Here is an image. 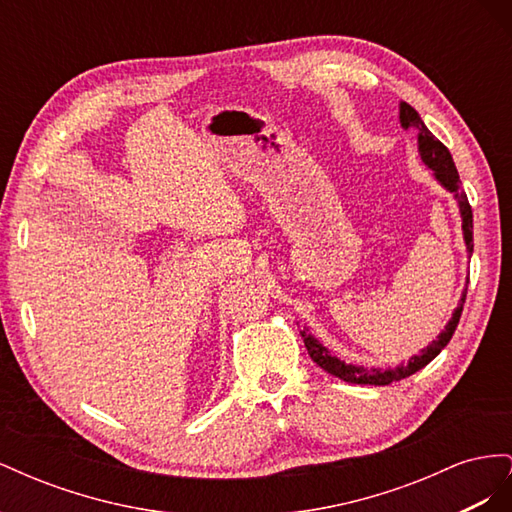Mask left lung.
<instances>
[{"instance_id": "8db88e82", "label": "left lung", "mask_w": 512, "mask_h": 512, "mask_svg": "<svg viewBox=\"0 0 512 512\" xmlns=\"http://www.w3.org/2000/svg\"><path fill=\"white\" fill-rule=\"evenodd\" d=\"M399 121L401 126H404L406 130L408 128H414L418 132V153H421V160L425 162V166L429 170H433V175H436V179L444 185V188L448 192H453L455 200L459 203V211H461V228H463V239H466V247L468 252L472 256V250H474V237H472V207L468 203V196L466 192L461 190V179H459V173H457V166L453 162V156L451 151H448L436 136H433L427 126L423 123L421 115H418L414 108L408 104V102H401L399 104ZM466 294H468V288L463 290L461 294V301L457 305V309L453 312V318L448 320V324L444 327V331L438 335V339H433V342L421 350V354L412 356V359L404 365H397L395 369H376V367H356V365H348L344 361H339L337 356H333L329 352V348H324L318 339L307 333V329L301 331V337L305 342V348L309 352V356H312V361L322 367L327 374L335 376V378H342L344 382H352V384H374V386H386L391 382H397V380H404L412 374H416L418 369H423L425 365H429L436 356L442 352V348L451 342V337L457 329L459 324V318H461V312H463V303H466Z\"/></svg>"}]
</instances>
